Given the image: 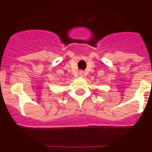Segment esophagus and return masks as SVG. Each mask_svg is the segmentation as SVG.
Listing matches in <instances>:
<instances>
[{"instance_id": "1", "label": "esophagus", "mask_w": 152, "mask_h": 152, "mask_svg": "<svg viewBox=\"0 0 152 152\" xmlns=\"http://www.w3.org/2000/svg\"><path fill=\"white\" fill-rule=\"evenodd\" d=\"M80 75H83V72H80Z\"/></svg>"}]
</instances>
